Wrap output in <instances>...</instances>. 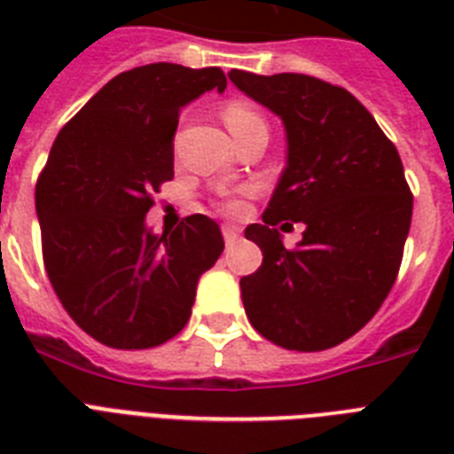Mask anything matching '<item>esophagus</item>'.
Wrapping results in <instances>:
<instances>
[{
    "label": "esophagus",
    "instance_id": "1",
    "mask_svg": "<svg viewBox=\"0 0 454 454\" xmlns=\"http://www.w3.org/2000/svg\"><path fill=\"white\" fill-rule=\"evenodd\" d=\"M221 233H223V240H226V245H235V242H238V238H240V228L231 226V223H223V226H221Z\"/></svg>",
    "mask_w": 454,
    "mask_h": 454
}]
</instances>
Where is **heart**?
Segmentation results:
<instances>
[{"label": "heart", "mask_w": 454, "mask_h": 454, "mask_svg": "<svg viewBox=\"0 0 454 454\" xmlns=\"http://www.w3.org/2000/svg\"><path fill=\"white\" fill-rule=\"evenodd\" d=\"M223 122H226L228 131L231 134H238V131L247 129V127H252V124L256 122H263L262 115L256 113L252 106H247V103H240V101H233L228 103L226 108H223ZM223 212L228 214H240L242 212V202L240 200H228L226 205H223Z\"/></svg>", "instance_id": "heart-1"}]
</instances>
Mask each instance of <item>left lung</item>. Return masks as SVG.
<instances>
[{"mask_svg": "<svg viewBox=\"0 0 454 454\" xmlns=\"http://www.w3.org/2000/svg\"><path fill=\"white\" fill-rule=\"evenodd\" d=\"M228 80L280 117L287 138L263 223L245 231L263 254L240 280L245 313L273 344L325 351L353 337L395 283L412 219L401 155L346 89L297 73L231 70ZM280 220L307 226L297 250L284 249Z\"/></svg>", "mask_w": 454, "mask_h": 454, "instance_id": "1", "label": "left lung"}]
</instances>
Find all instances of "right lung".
I'll return each mask as SVG.
<instances>
[{
    "label": "right lung",
    "instance_id": "right-lung-1",
    "mask_svg": "<svg viewBox=\"0 0 454 454\" xmlns=\"http://www.w3.org/2000/svg\"><path fill=\"white\" fill-rule=\"evenodd\" d=\"M216 89L219 67L151 63L117 74L60 129L35 188L44 266L63 309L113 348H153L191 317L200 276L223 252L192 214L157 235L151 195L174 178L178 113Z\"/></svg>",
    "mask_w": 454,
    "mask_h": 454
}]
</instances>
